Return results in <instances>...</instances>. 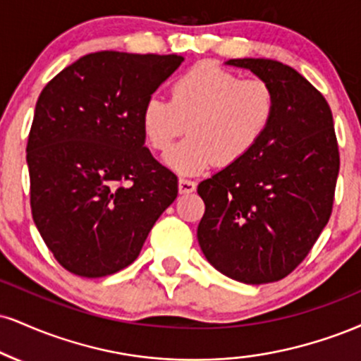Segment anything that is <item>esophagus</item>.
<instances>
[{
	"instance_id": "esophagus-1",
	"label": "esophagus",
	"mask_w": 361,
	"mask_h": 361,
	"mask_svg": "<svg viewBox=\"0 0 361 361\" xmlns=\"http://www.w3.org/2000/svg\"><path fill=\"white\" fill-rule=\"evenodd\" d=\"M178 190H180L181 195L193 193L195 190H197V181L188 180V178H180V181H178Z\"/></svg>"
}]
</instances>
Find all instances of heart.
<instances>
[{
    "mask_svg": "<svg viewBox=\"0 0 361 361\" xmlns=\"http://www.w3.org/2000/svg\"><path fill=\"white\" fill-rule=\"evenodd\" d=\"M276 111L277 94L271 82L242 79L205 62L173 80L169 101L158 95L147 99L141 128L156 151H166L188 128L190 136L169 151L166 163L181 175H198L215 163L227 168L242 161L266 136Z\"/></svg>",
    "mask_w": 361,
    "mask_h": 361,
    "instance_id": "1",
    "label": "heart"
}]
</instances>
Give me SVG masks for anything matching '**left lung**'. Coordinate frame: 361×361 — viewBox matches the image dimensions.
<instances>
[{"mask_svg": "<svg viewBox=\"0 0 361 361\" xmlns=\"http://www.w3.org/2000/svg\"><path fill=\"white\" fill-rule=\"evenodd\" d=\"M272 84L277 111L250 154L198 185V242L215 269L245 284L284 279L333 212L340 149L326 99L289 65L232 59Z\"/></svg>", "mask_w": 361, "mask_h": 361, "instance_id": "8db88e82", "label": "left lung"}]
</instances>
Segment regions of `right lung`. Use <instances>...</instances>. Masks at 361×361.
<instances>
[{
  "mask_svg": "<svg viewBox=\"0 0 361 361\" xmlns=\"http://www.w3.org/2000/svg\"><path fill=\"white\" fill-rule=\"evenodd\" d=\"M183 62L95 51L43 87L28 134L33 222L56 262L80 277L133 264L178 178L145 146L141 111Z\"/></svg>",
  "mask_w": 361,
  "mask_h": 361,
  "instance_id": "right-lung-1",
  "label": "right lung"
}]
</instances>
